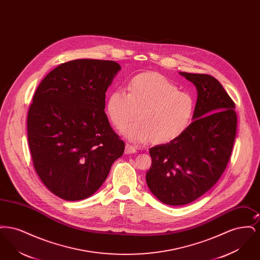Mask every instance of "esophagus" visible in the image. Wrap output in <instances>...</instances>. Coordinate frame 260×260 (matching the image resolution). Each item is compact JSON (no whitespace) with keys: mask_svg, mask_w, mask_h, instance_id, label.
Masks as SVG:
<instances>
[{"mask_svg":"<svg viewBox=\"0 0 260 260\" xmlns=\"http://www.w3.org/2000/svg\"><path fill=\"white\" fill-rule=\"evenodd\" d=\"M136 148L129 145V144H125V150H124V153L127 155V154H133V153H136Z\"/></svg>","mask_w":260,"mask_h":260,"instance_id":"obj_1","label":"esophagus"}]
</instances>
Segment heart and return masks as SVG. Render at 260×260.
<instances>
[{
    "label": "heart",
    "mask_w": 260,
    "mask_h": 260,
    "mask_svg": "<svg viewBox=\"0 0 260 260\" xmlns=\"http://www.w3.org/2000/svg\"><path fill=\"white\" fill-rule=\"evenodd\" d=\"M134 142H170L185 132L195 112L193 98L179 91L173 82L158 73L135 76L127 84V92L115 89L106 102V113L116 128H121Z\"/></svg>",
    "instance_id": "obj_1"
}]
</instances>
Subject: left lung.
<instances>
[{
	"label": "left lung",
	"mask_w": 260,
	"mask_h": 260,
	"mask_svg": "<svg viewBox=\"0 0 260 260\" xmlns=\"http://www.w3.org/2000/svg\"><path fill=\"white\" fill-rule=\"evenodd\" d=\"M198 91L193 122L178 137L149 150L150 191L161 203L183 206L204 195L222 175L237 132L235 103L212 76L179 72Z\"/></svg>",
	"instance_id": "8db88e82"
}]
</instances>
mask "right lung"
<instances>
[{"mask_svg":"<svg viewBox=\"0 0 260 260\" xmlns=\"http://www.w3.org/2000/svg\"><path fill=\"white\" fill-rule=\"evenodd\" d=\"M120 70L111 60L76 59L50 71L36 89L28 143L40 179L59 198L94 194L124 154L104 112L105 92Z\"/></svg>","mask_w":260,"mask_h":260,"instance_id":"right-lung-1","label":"right lung"}]
</instances>
